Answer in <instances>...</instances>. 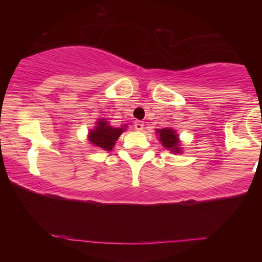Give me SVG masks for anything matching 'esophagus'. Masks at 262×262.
<instances>
[{"instance_id":"obj_1","label":"esophagus","mask_w":262,"mask_h":262,"mask_svg":"<svg viewBox=\"0 0 262 262\" xmlns=\"http://www.w3.org/2000/svg\"><path fill=\"white\" fill-rule=\"evenodd\" d=\"M143 127H144V123H143V121H141V120H136L135 121V128H136V130L142 131Z\"/></svg>"}]
</instances>
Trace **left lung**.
<instances>
[{
	"instance_id": "obj_1",
	"label": "left lung",
	"mask_w": 262,
	"mask_h": 262,
	"mask_svg": "<svg viewBox=\"0 0 262 262\" xmlns=\"http://www.w3.org/2000/svg\"><path fill=\"white\" fill-rule=\"evenodd\" d=\"M157 134L160 135V141L163 144L164 148L173 150V152L175 154L180 151L178 135L175 134V131L171 130V128H162V130L157 131Z\"/></svg>"
}]
</instances>
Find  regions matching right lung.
I'll return each instance as SVG.
<instances>
[{"label":"right lung","mask_w":262,"mask_h":262,"mask_svg":"<svg viewBox=\"0 0 262 262\" xmlns=\"http://www.w3.org/2000/svg\"><path fill=\"white\" fill-rule=\"evenodd\" d=\"M125 127L126 126L112 127L110 126L107 121L100 120L98 121V126H96L95 130L89 132V141L98 148L110 151V150L113 149L114 143L123 134Z\"/></svg>","instance_id":"add662e5"}]
</instances>
